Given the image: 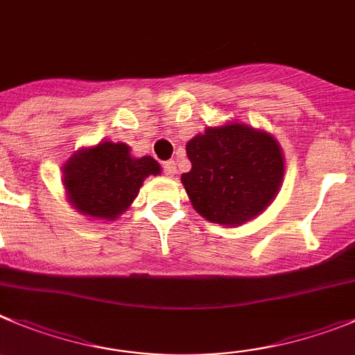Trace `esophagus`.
Here are the masks:
<instances>
[{
	"instance_id": "esophagus-1",
	"label": "esophagus",
	"mask_w": 355,
	"mask_h": 355,
	"mask_svg": "<svg viewBox=\"0 0 355 355\" xmlns=\"http://www.w3.org/2000/svg\"><path fill=\"white\" fill-rule=\"evenodd\" d=\"M164 172L168 175V178H174L175 174H178V165H175V162H165L164 164Z\"/></svg>"
}]
</instances>
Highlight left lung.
<instances>
[{"label": "left lung", "mask_w": 355, "mask_h": 355, "mask_svg": "<svg viewBox=\"0 0 355 355\" xmlns=\"http://www.w3.org/2000/svg\"><path fill=\"white\" fill-rule=\"evenodd\" d=\"M190 172L181 175L193 209L220 225L237 227L278 195L285 162L278 141L245 123L209 126L187 144Z\"/></svg>", "instance_id": "obj_1"}]
</instances>
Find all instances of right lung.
Returning a JSON list of instances; mask_svg holds the SVG:
<instances>
[{"mask_svg": "<svg viewBox=\"0 0 355 355\" xmlns=\"http://www.w3.org/2000/svg\"><path fill=\"white\" fill-rule=\"evenodd\" d=\"M151 156L133 158L125 142H100L79 149L63 165L68 202L95 220H116L137 197L148 175L160 174Z\"/></svg>", "mask_w": 355, "mask_h": 355, "instance_id": "right-lung-1", "label": "right lung"}]
</instances>
